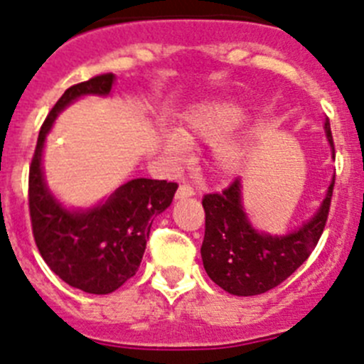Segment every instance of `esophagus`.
Listing matches in <instances>:
<instances>
[{"label": "esophagus", "mask_w": 364, "mask_h": 364, "mask_svg": "<svg viewBox=\"0 0 364 364\" xmlns=\"http://www.w3.org/2000/svg\"><path fill=\"white\" fill-rule=\"evenodd\" d=\"M192 196H196V190H193L190 185H185V183L179 185L178 192H176V197H178V199H186V197H192Z\"/></svg>", "instance_id": "1"}]
</instances>
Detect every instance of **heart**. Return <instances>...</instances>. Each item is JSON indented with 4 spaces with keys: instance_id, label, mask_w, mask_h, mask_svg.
I'll return each instance as SVG.
<instances>
[{
    "instance_id": "heart-1",
    "label": "heart",
    "mask_w": 364,
    "mask_h": 364,
    "mask_svg": "<svg viewBox=\"0 0 364 364\" xmlns=\"http://www.w3.org/2000/svg\"><path fill=\"white\" fill-rule=\"evenodd\" d=\"M243 110L235 101H210L193 107L181 119L178 133L164 136L165 151L172 158L186 153V142L213 144L224 139L242 121ZM247 156V142L243 139L224 140L215 151V161L224 172H235L242 167Z\"/></svg>"
}]
</instances>
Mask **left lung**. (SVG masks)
<instances>
[{
  "label": "left lung",
  "mask_w": 364,
  "mask_h": 364,
  "mask_svg": "<svg viewBox=\"0 0 364 364\" xmlns=\"http://www.w3.org/2000/svg\"><path fill=\"white\" fill-rule=\"evenodd\" d=\"M326 133L334 154L329 119ZM333 188L334 179L315 217L287 236L263 235L249 224L242 208L240 179L222 192L206 193L203 197L206 229L200 256L210 279L240 297L264 294L284 283L318 243L329 217Z\"/></svg>",
  "instance_id": "obj_1"
}]
</instances>
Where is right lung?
Instances as JSON below:
<instances>
[{
    "instance_id": "right-lung-1",
    "label": "right lung",
    "mask_w": 364,
    "mask_h": 364,
    "mask_svg": "<svg viewBox=\"0 0 364 364\" xmlns=\"http://www.w3.org/2000/svg\"><path fill=\"white\" fill-rule=\"evenodd\" d=\"M112 85L114 74L107 73L67 88L42 122L28 178V206L38 252L69 287L94 295L112 294L135 276L154 217L171 206L178 190V183L165 179H132L107 203L87 211L63 210L48 192L41 161L53 121L76 97L107 96Z\"/></svg>"
}]
</instances>
